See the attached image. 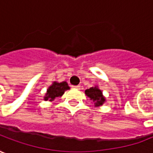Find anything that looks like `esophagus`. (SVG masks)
<instances>
[{
  "label": "esophagus",
  "mask_w": 153,
  "mask_h": 153,
  "mask_svg": "<svg viewBox=\"0 0 153 153\" xmlns=\"http://www.w3.org/2000/svg\"><path fill=\"white\" fill-rule=\"evenodd\" d=\"M72 88L74 89H77V90H80L81 89V86H72Z\"/></svg>",
  "instance_id": "obj_1"
}]
</instances>
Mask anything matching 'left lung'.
<instances>
[{
	"instance_id": "obj_1",
	"label": "left lung",
	"mask_w": 153,
	"mask_h": 153,
	"mask_svg": "<svg viewBox=\"0 0 153 153\" xmlns=\"http://www.w3.org/2000/svg\"><path fill=\"white\" fill-rule=\"evenodd\" d=\"M85 94L93 101L94 107L102 106L106 102V98L103 95V92L98 88V86H94L85 90Z\"/></svg>"
}]
</instances>
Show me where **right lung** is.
I'll return each mask as SVG.
<instances>
[{
  "mask_svg": "<svg viewBox=\"0 0 153 153\" xmlns=\"http://www.w3.org/2000/svg\"><path fill=\"white\" fill-rule=\"evenodd\" d=\"M70 87L66 82H54L47 89L45 95L44 97L45 101H54L56 98L61 97L66 90H69Z\"/></svg>",
  "mask_w": 153,
  "mask_h": 153,
  "instance_id": "obj_1",
  "label": "right lung"
}]
</instances>
